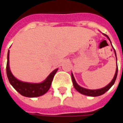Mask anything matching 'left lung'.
Segmentation results:
<instances>
[{
  "instance_id": "left-lung-1",
  "label": "left lung",
  "mask_w": 123,
  "mask_h": 123,
  "mask_svg": "<svg viewBox=\"0 0 123 123\" xmlns=\"http://www.w3.org/2000/svg\"><path fill=\"white\" fill-rule=\"evenodd\" d=\"M103 35H105V37H107L109 40L110 41V39H109V37L107 35H106V34H105V33H103ZM110 42H111V41H110ZM111 45H112V44H111ZM113 49L114 52H115V56H116V60L117 61L116 52H115V49L113 48ZM117 72H118V67L117 66L116 72H115V76H114L113 80H111V82L109 83L108 85H107L106 86H105L104 88H101V89H98V90H89V89H86V88H82V87H81V86H80L78 85L77 84V82H76V80H75V78L74 77V75L72 74V72L71 73V76H72V82H73V85H74V87L75 89H76L78 92H80V93H82L83 95H88V96H92V97H96V96H99V95H103V93H105L107 91H108L112 87V86L113 85L114 83L115 82V80H116L117 76Z\"/></svg>"
}]
</instances>
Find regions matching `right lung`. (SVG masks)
<instances>
[{"label": "right lung", "mask_w": 123, "mask_h": 123, "mask_svg": "<svg viewBox=\"0 0 123 123\" xmlns=\"http://www.w3.org/2000/svg\"><path fill=\"white\" fill-rule=\"evenodd\" d=\"M9 53L8 51L7 55V64H6V74L8 79L9 80L10 84L13 86L18 92L23 96L28 98H35L41 95H44L51 87V83L53 79V77L58 68L54 70L49 75L45 80L41 83H30L26 82H22L18 80L14 76L10 71L9 67Z\"/></svg>", "instance_id": "1"}]
</instances>
